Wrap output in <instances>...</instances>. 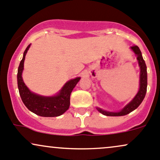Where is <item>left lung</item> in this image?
<instances>
[{
    "label": "left lung",
    "instance_id": "obj_1",
    "mask_svg": "<svg viewBox=\"0 0 160 160\" xmlns=\"http://www.w3.org/2000/svg\"><path fill=\"white\" fill-rule=\"evenodd\" d=\"M130 48L135 53V56H137V60L138 62L139 68H140V80H139L138 91L135 96L132 98V100L128 102L120 111H108L100 108L96 107V109L103 115L110 116V117H120V116L128 114L140 105L141 102L144 100L145 95H146L147 86H148V73H147L146 64H145L144 58H143L142 55H141L140 49L138 46H132Z\"/></svg>",
    "mask_w": 160,
    "mask_h": 160
}]
</instances>
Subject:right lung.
Returning a JSON list of instances; mask_svg holds the SVG:
<instances>
[{
	"mask_svg": "<svg viewBox=\"0 0 160 160\" xmlns=\"http://www.w3.org/2000/svg\"><path fill=\"white\" fill-rule=\"evenodd\" d=\"M30 47L31 44H29L25 49L18 68L17 83L20 97L28 109L35 114L45 117H58L68 110L70 95L75 86L80 81V78L79 77L68 80L57 94L52 96H43L33 92L25 85L22 76L25 56Z\"/></svg>",
	"mask_w": 160,
	"mask_h": 160,
	"instance_id": "right-lung-1",
	"label": "right lung"
}]
</instances>
